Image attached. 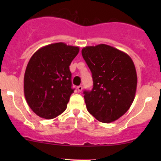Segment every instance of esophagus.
I'll return each instance as SVG.
<instances>
[{"label": "esophagus", "mask_w": 161, "mask_h": 161, "mask_svg": "<svg viewBox=\"0 0 161 161\" xmlns=\"http://www.w3.org/2000/svg\"><path fill=\"white\" fill-rule=\"evenodd\" d=\"M77 90H78V92H81L82 90V86H79L77 87Z\"/></svg>", "instance_id": "esophagus-1"}]
</instances>
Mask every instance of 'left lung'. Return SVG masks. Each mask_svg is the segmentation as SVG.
<instances>
[{"mask_svg": "<svg viewBox=\"0 0 161 161\" xmlns=\"http://www.w3.org/2000/svg\"><path fill=\"white\" fill-rule=\"evenodd\" d=\"M82 54L92 73L93 88L84 91L88 111L104 123L126 113L133 102L137 74L131 57L110 45L87 46Z\"/></svg>", "mask_w": 161, "mask_h": 161, "instance_id": "left-lung-1", "label": "left lung"}]
</instances>
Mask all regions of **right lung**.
Here are the masks:
<instances>
[{"label": "right lung", "instance_id": "1", "mask_svg": "<svg viewBox=\"0 0 161 161\" xmlns=\"http://www.w3.org/2000/svg\"><path fill=\"white\" fill-rule=\"evenodd\" d=\"M79 51V47L58 42L41 47L30 58L24 75V95L36 115L53 119L66 109L74 92L69 65Z\"/></svg>", "mask_w": 161, "mask_h": 161}]
</instances>
